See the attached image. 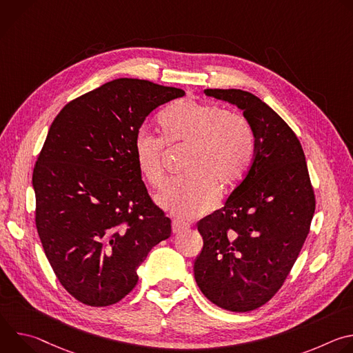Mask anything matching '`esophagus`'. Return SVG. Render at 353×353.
<instances>
[{
	"label": "esophagus",
	"mask_w": 353,
	"mask_h": 353,
	"mask_svg": "<svg viewBox=\"0 0 353 353\" xmlns=\"http://www.w3.org/2000/svg\"><path fill=\"white\" fill-rule=\"evenodd\" d=\"M187 225L185 223H183V222H180V221H173V223H172V230H173V233H181V232H184V230H187Z\"/></svg>",
	"instance_id": "34e87169"
}]
</instances>
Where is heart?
Returning <instances> with one entry per match:
<instances>
[{"instance_id": "obj_1", "label": "heart", "mask_w": 353, "mask_h": 353, "mask_svg": "<svg viewBox=\"0 0 353 353\" xmlns=\"http://www.w3.org/2000/svg\"><path fill=\"white\" fill-rule=\"evenodd\" d=\"M161 138L139 130L132 157L141 177L155 188L166 179V150H183L185 176L173 180L158 196L174 215L190 219L211 211L218 190L228 194L247 176L254 162L256 138L250 123L221 106L180 99L158 117Z\"/></svg>"}]
</instances>
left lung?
I'll use <instances>...</instances> for the list:
<instances>
[{
    "instance_id": "left-lung-1",
    "label": "left lung",
    "mask_w": 353,
    "mask_h": 353,
    "mask_svg": "<svg viewBox=\"0 0 353 353\" xmlns=\"http://www.w3.org/2000/svg\"><path fill=\"white\" fill-rule=\"evenodd\" d=\"M204 92L243 112L254 132L256 155L225 207L198 222L204 245L194 276L214 305L251 312L289 275L310 230L314 190L300 141L260 97L240 89Z\"/></svg>"
}]
</instances>
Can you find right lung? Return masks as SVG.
Instances as JSON below:
<instances>
[{"mask_svg":"<svg viewBox=\"0 0 353 353\" xmlns=\"http://www.w3.org/2000/svg\"><path fill=\"white\" fill-rule=\"evenodd\" d=\"M179 88L120 78L63 108L33 169L36 228L64 289L103 307L137 285V268L170 237L172 221L154 204L132 157L143 120L184 96Z\"/></svg>","mask_w":353,"mask_h":353,"instance_id":"add662e5","label":"right lung"}]
</instances>
